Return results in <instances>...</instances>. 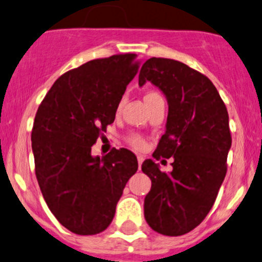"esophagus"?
<instances>
[{
  "label": "esophagus",
  "mask_w": 262,
  "mask_h": 262,
  "mask_svg": "<svg viewBox=\"0 0 262 262\" xmlns=\"http://www.w3.org/2000/svg\"><path fill=\"white\" fill-rule=\"evenodd\" d=\"M137 161H139V169H141L142 163H144V156H142V155H137Z\"/></svg>",
  "instance_id": "obj_1"
}]
</instances>
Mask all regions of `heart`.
Here are the masks:
<instances>
[{
    "mask_svg": "<svg viewBox=\"0 0 262 262\" xmlns=\"http://www.w3.org/2000/svg\"><path fill=\"white\" fill-rule=\"evenodd\" d=\"M159 98H161V96L159 93H156V92H154V91L147 92V93L145 94V97H144L145 103H147V102H151V101H155V99H159ZM130 142H131L132 146L136 147V149H142V147L145 146L144 140H142L140 136H136V135L131 137Z\"/></svg>",
    "mask_w": 262,
    "mask_h": 262,
    "instance_id": "heart-1",
    "label": "heart"
}]
</instances>
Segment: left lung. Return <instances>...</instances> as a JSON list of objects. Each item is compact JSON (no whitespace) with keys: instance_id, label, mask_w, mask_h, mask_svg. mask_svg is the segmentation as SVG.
Returning a JSON list of instances; mask_svg holds the SVG:
<instances>
[{"instance_id":"8db88e82","label":"left lung","mask_w":262,"mask_h":262,"mask_svg":"<svg viewBox=\"0 0 262 262\" xmlns=\"http://www.w3.org/2000/svg\"><path fill=\"white\" fill-rule=\"evenodd\" d=\"M146 82L163 92L169 106L165 134L152 156L174 161L170 172L152 159L142 163L151 179L145 220L159 233L182 236L206 218L225 180L232 144L228 112L211 80L180 61L146 60L139 85Z\"/></svg>"}]
</instances>
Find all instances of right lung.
Instances as JSON below:
<instances>
[{
	"mask_svg": "<svg viewBox=\"0 0 262 262\" xmlns=\"http://www.w3.org/2000/svg\"><path fill=\"white\" fill-rule=\"evenodd\" d=\"M136 54L96 59L55 80L35 116L31 132L40 190L56 220L73 233L96 234L139 164L127 149L92 155L102 131L115 121L126 87L136 75Z\"/></svg>",
	"mask_w": 262,
	"mask_h": 262,
	"instance_id": "right-lung-1",
	"label": "right lung"
}]
</instances>
